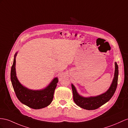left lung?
Segmentation results:
<instances>
[{
	"label": "left lung",
	"mask_w": 128,
	"mask_h": 128,
	"mask_svg": "<svg viewBox=\"0 0 128 128\" xmlns=\"http://www.w3.org/2000/svg\"><path fill=\"white\" fill-rule=\"evenodd\" d=\"M114 77L112 83L108 90L104 93L96 96L83 97L78 94L76 88L71 84L72 90L73 92V98L74 103L78 106L84 109L88 110H95L109 101L115 92L117 86L118 76V67L116 62L114 63Z\"/></svg>",
	"instance_id": "1"
}]
</instances>
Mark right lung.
<instances>
[{"instance_id":"right-lung-1","label":"right lung","mask_w":128,"mask_h":128,"mask_svg":"<svg viewBox=\"0 0 128 128\" xmlns=\"http://www.w3.org/2000/svg\"><path fill=\"white\" fill-rule=\"evenodd\" d=\"M17 54L18 52L14 54L11 68V80L18 99L22 103L34 109H40L48 106L53 100L58 78H54L46 87L40 90H31L22 86L16 75V58Z\"/></svg>"}]
</instances>
